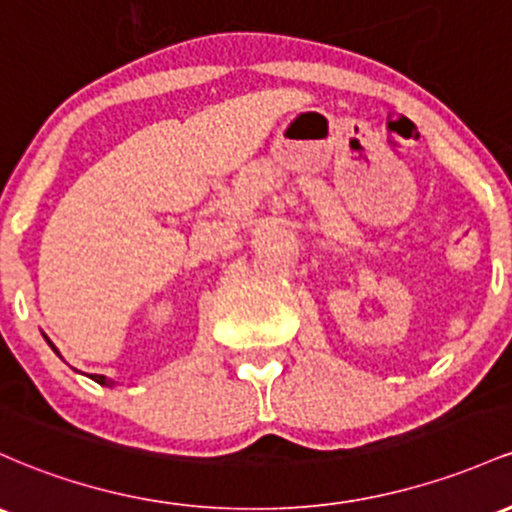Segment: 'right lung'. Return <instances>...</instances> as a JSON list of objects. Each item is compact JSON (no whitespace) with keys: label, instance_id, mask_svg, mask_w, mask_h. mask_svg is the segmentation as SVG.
Instances as JSON below:
<instances>
[{"label":"right lung","instance_id":"right-lung-1","mask_svg":"<svg viewBox=\"0 0 512 512\" xmlns=\"http://www.w3.org/2000/svg\"><path fill=\"white\" fill-rule=\"evenodd\" d=\"M43 338H46V335H43ZM46 340H48V338H46ZM48 345L53 347V352H58V350H55V345H53V342H50V340H48ZM58 355H60V352H58ZM89 379H94V381H97V384H101V386H114V381L106 379V376H101V374H92V376H89Z\"/></svg>","mask_w":512,"mask_h":512}]
</instances>
